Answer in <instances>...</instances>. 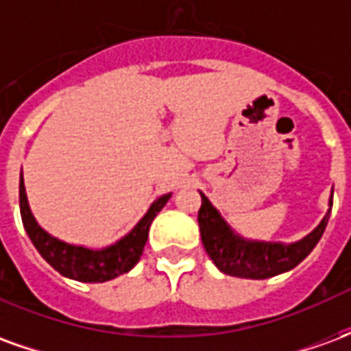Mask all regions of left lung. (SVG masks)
Segmentation results:
<instances>
[{"label": "left lung", "instance_id": "obj_1", "mask_svg": "<svg viewBox=\"0 0 351 351\" xmlns=\"http://www.w3.org/2000/svg\"><path fill=\"white\" fill-rule=\"evenodd\" d=\"M199 193H201V208H199L197 221L203 246L208 258L213 259L221 272L237 278L265 280L291 271L314 250L317 241L322 239L332 206L331 191L329 210L324 216V220L301 241L289 244L265 243V241H248L235 233L228 226V221L221 218V214L214 208L205 193L203 191Z\"/></svg>", "mask_w": 351, "mask_h": 351}]
</instances>
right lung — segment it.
Returning a JSON list of instances; mask_svg holds the SVG:
<instances>
[{
  "instance_id": "right-lung-1",
  "label": "right lung",
  "mask_w": 351,
  "mask_h": 351,
  "mask_svg": "<svg viewBox=\"0 0 351 351\" xmlns=\"http://www.w3.org/2000/svg\"><path fill=\"white\" fill-rule=\"evenodd\" d=\"M169 197H171V193H165L156 199L148 208V213L138 220L137 226L120 241H116L107 248L92 250L86 246H77V244L60 241L37 223L34 214L29 210V205H27L24 176L20 175V216H22V223H24L29 241L34 243L43 259L62 276L77 280V282H90V284H99V282L116 278L123 272L131 271L137 265L143 256V250H145L146 241H148L150 223L165 206Z\"/></svg>"
}]
</instances>
